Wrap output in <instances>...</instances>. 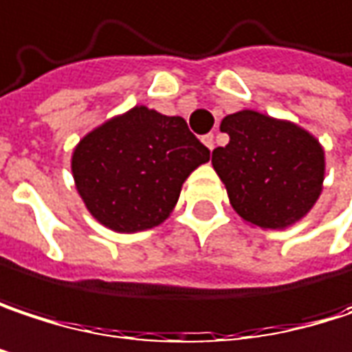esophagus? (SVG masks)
Instances as JSON below:
<instances>
[{
	"instance_id": "34e87169",
	"label": "esophagus",
	"mask_w": 352,
	"mask_h": 352,
	"mask_svg": "<svg viewBox=\"0 0 352 352\" xmlns=\"http://www.w3.org/2000/svg\"><path fill=\"white\" fill-rule=\"evenodd\" d=\"M201 141H204V144L208 146L209 151H213V148H215V137H213V133H209V135H206V137H204Z\"/></svg>"
}]
</instances>
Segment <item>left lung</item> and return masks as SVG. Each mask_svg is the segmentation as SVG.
Wrapping results in <instances>:
<instances>
[{"label":"left lung","instance_id":"obj_1","mask_svg":"<svg viewBox=\"0 0 352 352\" xmlns=\"http://www.w3.org/2000/svg\"><path fill=\"white\" fill-rule=\"evenodd\" d=\"M219 129L230 143L213 148L211 165L241 219L262 230L300 221L322 191L320 143L298 124L256 111L228 114Z\"/></svg>","mask_w":352,"mask_h":352}]
</instances>
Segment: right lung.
I'll list each match as a JSON object with an SVG mask.
<instances>
[{"instance_id":"right-lung-1","label":"right lung","mask_w":352,"mask_h":352,"mask_svg":"<svg viewBox=\"0 0 352 352\" xmlns=\"http://www.w3.org/2000/svg\"><path fill=\"white\" fill-rule=\"evenodd\" d=\"M209 148L181 116L135 107L90 131L72 153V175L86 209L118 234L163 223L185 179Z\"/></svg>"}]
</instances>
